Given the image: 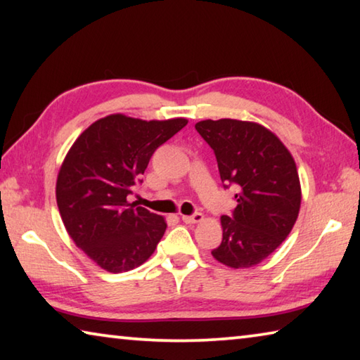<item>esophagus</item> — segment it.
<instances>
[{
  "mask_svg": "<svg viewBox=\"0 0 360 360\" xmlns=\"http://www.w3.org/2000/svg\"><path fill=\"white\" fill-rule=\"evenodd\" d=\"M181 219L186 224H198V222L203 221V214H202V212H195V214H192V216H182Z\"/></svg>",
  "mask_w": 360,
  "mask_h": 360,
  "instance_id": "esophagus-1",
  "label": "esophagus"
}]
</instances>
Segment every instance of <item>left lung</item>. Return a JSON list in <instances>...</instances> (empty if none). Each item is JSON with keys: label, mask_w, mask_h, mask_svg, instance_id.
I'll return each instance as SVG.
<instances>
[{"label": "left lung", "mask_w": 360, "mask_h": 360, "mask_svg": "<svg viewBox=\"0 0 360 360\" xmlns=\"http://www.w3.org/2000/svg\"><path fill=\"white\" fill-rule=\"evenodd\" d=\"M222 182L235 184L233 216H222V243L212 257L238 270L264 262L288 238L298 217L302 187L289 149L266 127L249 120H200Z\"/></svg>", "instance_id": "1"}]
</instances>
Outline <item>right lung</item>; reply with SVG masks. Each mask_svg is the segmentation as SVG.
I'll use <instances>...</instances> for the list:
<instances>
[{"label":"right lung","mask_w":360,"mask_h":360,"mask_svg":"<svg viewBox=\"0 0 360 360\" xmlns=\"http://www.w3.org/2000/svg\"><path fill=\"white\" fill-rule=\"evenodd\" d=\"M187 119L109 114L87 127L65 155L56 186L60 216L77 248L109 273L130 271L154 254L163 216L129 202L154 150Z\"/></svg>","instance_id":"obj_1"}]
</instances>
